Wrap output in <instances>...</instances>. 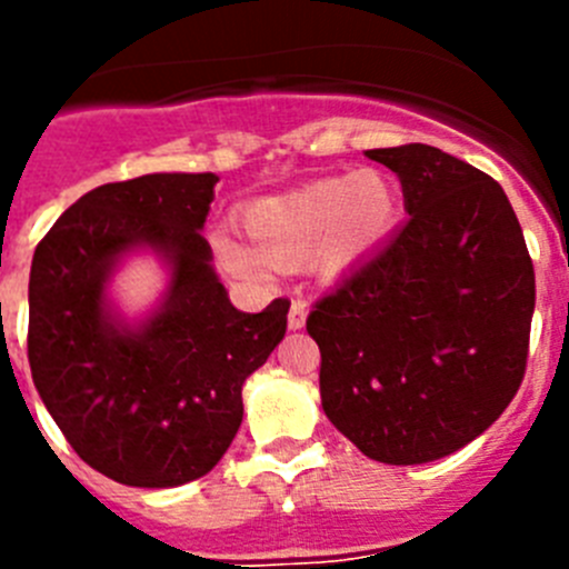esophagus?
<instances>
[{
    "label": "esophagus",
    "instance_id": "esophagus-1",
    "mask_svg": "<svg viewBox=\"0 0 569 569\" xmlns=\"http://www.w3.org/2000/svg\"><path fill=\"white\" fill-rule=\"evenodd\" d=\"M305 321H308V301L293 299V305H290V313H288V328L301 330L305 328Z\"/></svg>",
    "mask_w": 569,
    "mask_h": 569
}]
</instances>
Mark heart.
Returning <instances> with one entry per match:
<instances>
[{"label":"heart","mask_w":569,"mask_h":569,"mask_svg":"<svg viewBox=\"0 0 569 569\" xmlns=\"http://www.w3.org/2000/svg\"><path fill=\"white\" fill-rule=\"evenodd\" d=\"M399 219V193L381 170L325 176L281 196L248 204L241 224L257 248L216 230V261L236 279H268L270 264L290 268L310 259L319 273L350 268L390 236Z\"/></svg>","instance_id":"obj_1"}]
</instances>
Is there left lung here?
I'll return each instance as SVG.
<instances>
[{"label": "left lung", "mask_w": 569, "mask_h": 569, "mask_svg": "<svg viewBox=\"0 0 569 569\" xmlns=\"http://www.w3.org/2000/svg\"><path fill=\"white\" fill-rule=\"evenodd\" d=\"M367 156L399 176L410 219L310 310L321 407L370 459L425 465L519 393L536 273L496 179L419 142Z\"/></svg>", "instance_id": "8db88e82"}]
</instances>
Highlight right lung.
I'll list each match as a JSON object with an SVG mask.
<instances>
[{
  "mask_svg": "<svg viewBox=\"0 0 569 569\" xmlns=\"http://www.w3.org/2000/svg\"><path fill=\"white\" fill-rule=\"evenodd\" d=\"M213 173H150L70 204L37 244L28 361L48 413L82 461L130 487H179L216 467L241 425V385L288 330V299L230 305L202 228ZM150 243L171 256L166 308L139 331L103 310L114 256Z\"/></svg>",
  "mask_w": 569,
  "mask_h": 569,
  "instance_id": "obj_1",
  "label": "right lung"
}]
</instances>
